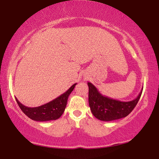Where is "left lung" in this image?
<instances>
[{
  "mask_svg": "<svg viewBox=\"0 0 159 159\" xmlns=\"http://www.w3.org/2000/svg\"><path fill=\"white\" fill-rule=\"evenodd\" d=\"M89 88L88 102L94 116L103 121L120 119L124 118L133 111L140 98L142 90L133 100L121 102L102 95L92 83H88Z\"/></svg>",
  "mask_w": 159,
  "mask_h": 159,
  "instance_id": "obj_1",
  "label": "left lung"
}]
</instances>
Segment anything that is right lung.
Wrapping results in <instances>:
<instances>
[{
  "mask_svg": "<svg viewBox=\"0 0 159 159\" xmlns=\"http://www.w3.org/2000/svg\"><path fill=\"white\" fill-rule=\"evenodd\" d=\"M77 83H75L71 86L68 90H66L58 98L40 107H26L19 102L16 98L15 99L21 111L32 120H36V121H48V120H57L62 115L65 110L69 96L74 89L75 85Z\"/></svg>",
  "mask_w": 159,
  "mask_h": 159,
  "instance_id": "add662e5",
  "label": "right lung"
}]
</instances>
